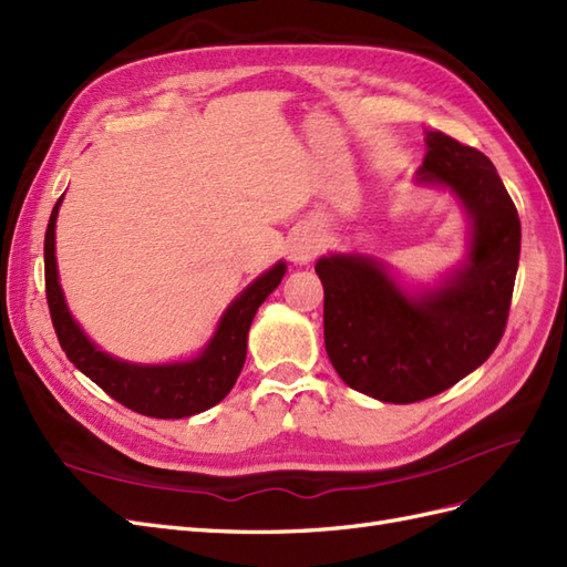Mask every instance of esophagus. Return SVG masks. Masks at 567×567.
Wrapping results in <instances>:
<instances>
[{
	"label": "esophagus",
	"mask_w": 567,
	"mask_h": 567,
	"mask_svg": "<svg viewBox=\"0 0 567 567\" xmlns=\"http://www.w3.org/2000/svg\"><path fill=\"white\" fill-rule=\"evenodd\" d=\"M321 246L319 236L312 231V228H302V231L293 234L288 240V257L293 265H310L317 250Z\"/></svg>",
	"instance_id": "34e87169"
}]
</instances>
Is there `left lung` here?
<instances>
[{
	"instance_id": "obj_1",
	"label": "left lung",
	"mask_w": 567,
	"mask_h": 567,
	"mask_svg": "<svg viewBox=\"0 0 567 567\" xmlns=\"http://www.w3.org/2000/svg\"><path fill=\"white\" fill-rule=\"evenodd\" d=\"M424 143L415 181L449 190L465 209L463 262L415 290L372 255L333 252L315 265L333 370L381 403L432 398L494 353L519 262V217L492 159L441 131H426Z\"/></svg>"
}]
</instances>
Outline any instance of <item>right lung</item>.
I'll use <instances>...</instances> for the list:
<instances>
[{
    "instance_id": "right-lung-1",
    "label": "right lung",
    "mask_w": 567,
    "mask_h": 567,
    "mask_svg": "<svg viewBox=\"0 0 567 567\" xmlns=\"http://www.w3.org/2000/svg\"><path fill=\"white\" fill-rule=\"evenodd\" d=\"M61 200H64V195L56 200L48 234H44V286H48V305L56 339L66 358L75 364V370L93 379L121 405L147 417L181 420L224 401L236 384L243 362H246L248 331L259 305L284 279V259L240 290V296H236L219 317L212 339L195 358L162 364L128 362L100 350L97 343L87 339V333L69 310L64 290L59 284L54 255V228Z\"/></svg>"
}]
</instances>
